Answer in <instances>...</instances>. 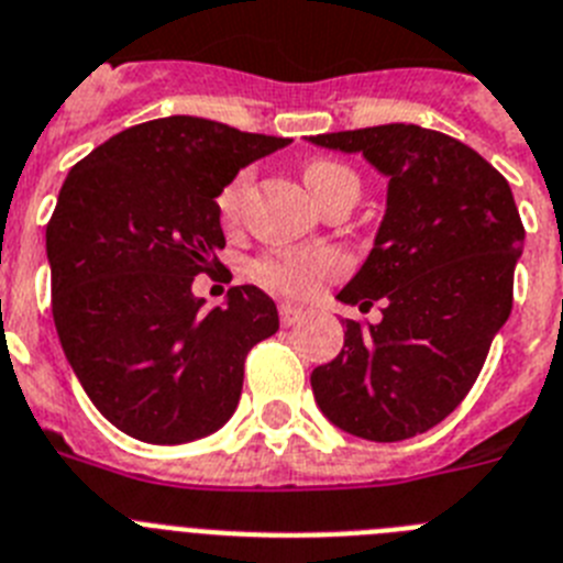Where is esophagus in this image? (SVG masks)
I'll list each match as a JSON object with an SVG mask.
<instances>
[{
    "label": "esophagus",
    "instance_id": "obj_1",
    "mask_svg": "<svg viewBox=\"0 0 563 563\" xmlns=\"http://www.w3.org/2000/svg\"><path fill=\"white\" fill-rule=\"evenodd\" d=\"M302 320V309H297V306H291V302H283L280 306V322L283 325H297V322Z\"/></svg>",
    "mask_w": 563,
    "mask_h": 563
}]
</instances>
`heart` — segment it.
I'll use <instances>...</instances> for the list:
<instances>
[{"instance_id": "obj_1", "label": "heart", "mask_w": 563, "mask_h": 563, "mask_svg": "<svg viewBox=\"0 0 563 563\" xmlns=\"http://www.w3.org/2000/svg\"><path fill=\"white\" fill-rule=\"evenodd\" d=\"M302 180L311 189L317 200H322L340 184H356V175L345 164L336 161L317 158L306 164ZM249 187V169L234 175L227 187L218 192V212L232 221L238 209H241L243 192ZM345 272V257L334 249H320V252H272L257 261L254 277L266 288L286 297H311L320 288L322 280L336 277Z\"/></svg>"}]
</instances>
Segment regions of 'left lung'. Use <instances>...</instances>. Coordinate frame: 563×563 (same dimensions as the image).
<instances>
[{
  "label": "left lung",
  "mask_w": 563,
  "mask_h": 563,
  "mask_svg": "<svg viewBox=\"0 0 563 563\" xmlns=\"http://www.w3.org/2000/svg\"><path fill=\"white\" fill-rule=\"evenodd\" d=\"M363 153L388 178L368 261L336 300L383 320H345V345L311 374L329 422L368 442H402L467 397L512 309L525 227L505 175L476 150L417 124L311 135Z\"/></svg>",
  "instance_id": "obj_1"
}]
</instances>
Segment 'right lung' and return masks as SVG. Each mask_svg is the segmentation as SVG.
<instances>
[{"label": "right lung", "instance_id": "1", "mask_svg": "<svg viewBox=\"0 0 563 563\" xmlns=\"http://www.w3.org/2000/svg\"><path fill=\"white\" fill-rule=\"evenodd\" d=\"M291 144L195 115L130 126L67 173L47 223L53 322L101 417L150 444H184L229 422L243 363L280 329L275 300L232 286L203 311L198 275L227 246L218 192Z\"/></svg>", "mask_w": 563, "mask_h": 563}]
</instances>
